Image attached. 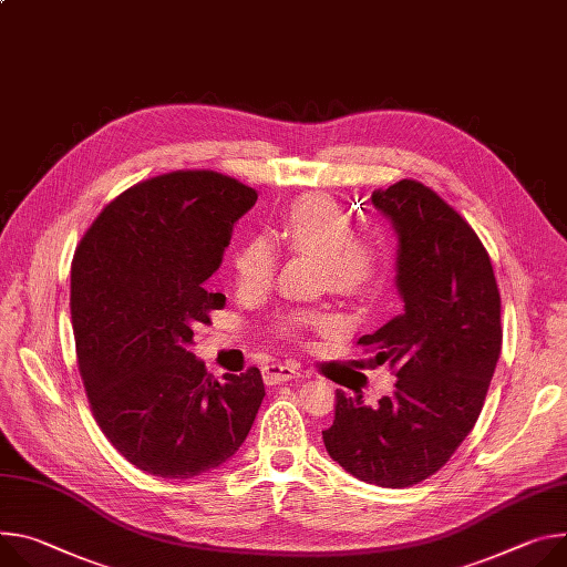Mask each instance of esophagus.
Segmentation results:
<instances>
[{
	"label": "esophagus",
	"instance_id": "esophagus-1",
	"mask_svg": "<svg viewBox=\"0 0 567 567\" xmlns=\"http://www.w3.org/2000/svg\"><path fill=\"white\" fill-rule=\"evenodd\" d=\"M300 378V369L296 364H282V362H274L265 369V382L267 384H280V382H289Z\"/></svg>",
	"mask_w": 567,
	"mask_h": 567
}]
</instances>
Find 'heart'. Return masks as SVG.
Here are the masks:
<instances>
[{
	"label": "heart",
	"instance_id": "b5f03b06",
	"mask_svg": "<svg viewBox=\"0 0 567 567\" xmlns=\"http://www.w3.org/2000/svg\"><path fill=\"white\" fill-rule=\"evenodd\" d=\"M280 235L291 250L321 257L334 289H357L371 274V248L359 241L350 217L330 196L310 194L298 198L285 213ZM233 269L239 287H267L276 269V252L269 239L262 235L246 237L233 255ZM280 328L287 334H300L305 330L330 332L334 321L328 315L298 310L285 315Z\"/></svg>",
	"mask_w": 567,
	"mask_h": 567
}]
</instances>
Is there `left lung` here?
I'll return each mask as SVG.
<instances>
[{"instance_id": "8db88e82", "label": "left lung", "mask_w": 567, "mask_h": 567, "mask_svg": "<svg viewBox=\"0 0 567 567\" xmlns=\"http://www.w3.org/2000/svg\"><path fill=\"white\" fill-rule=\"evenodd\" d=\"M371 200L398 233L402 310L357 343L398 382L373 406L337 389L323 443L357 480L406 488L441 471L480 419L502 350L499 291L477 233L434 189L404 178Z\"/></svg>"}]
</instances>
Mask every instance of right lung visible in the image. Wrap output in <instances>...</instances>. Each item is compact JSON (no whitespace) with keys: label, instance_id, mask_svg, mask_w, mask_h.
<instances>
[{"label":"right lung","instance_id":"right-lung-1","mask_svg":"<svg viewBox=\"0 0 567 567\" xmlns=\"http://www.w3.org/2000/svg\"><path fill=\"white\" fill-rule=\"evenodd\" d=\"M252 187L208 169L142 181L111 200L72 260V328L92 414L135 468L189 480L228 461L265 398L260 369L215 380L187 346L226 305L205 289Z\"/></svg>","mask_w":567,"mask_h":567}]
</instances>
